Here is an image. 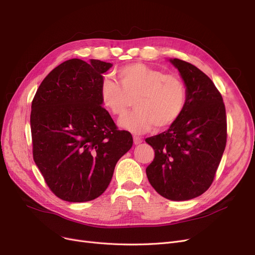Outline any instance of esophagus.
Listing matches in <instances>:
<instances>
[{"label":"esophagus","instance_id":"34e87169","mask_svg":"<svg viewBox=\"0 0 255 255\" xmlns=\"http://www.w3.org/2000/svg\"><path fill=\"white\" fill-rule=\"evenodd\" d=\"M142 142V138L139 136H134V143L135 144H139Z\"/></svg>","mask_w":255,"mask_h":255}]
</instances>
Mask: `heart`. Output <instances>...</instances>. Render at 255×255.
I'll return each mask as SVG.
<instances>
[{"label": "heart", "instance_id": "b5f03b06", "mask_svg": "<svg viewBox=\"0 0 255 255\" xmlns=\"http://www.w3.org/2000/svg\"><path fill=\"white\" fill-rule=\"evenodd\" d=\"M119 83L105 79L100 86V100L113 115H125L134 98L136 110L119 120V126L133 133H143L153 126L173 125L187 105V86L176 74L141 63L129 64L117 71Z\"/></svg>", "mask_w": 255, "mask_h": 255}]
</instances>
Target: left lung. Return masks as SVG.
Wrapping results in <instances>:
<instances>
[{"mask_svg": "<svg viewBox=\"0 0 255 255\" xmlns=\"http://www.w3.org/2000/svg\"><path fill=\"white\" fill-rule=\"evenodd\" d=\"M187 86L181 117L165 132L145 139L155 156L145 172L152 187L172 201L201 196L212 185L227 144L222 96L196 66L170 59Z\"/></svg>", "mask_w": 255, "mask_h": 255, "instance_id": "1", "label": "left lung"}]
</instances>
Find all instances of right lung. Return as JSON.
I'll use <instances>...</instances> for the list:
<instances>
[{"label": "right lung", "mask_w": 255, "mask_h": 255, "mask_svg": "<svg viewBox=\"0 0 255 255\" xmlns=\"http://www.w3.org/2000/svg\"><path fill=\"white\" fill-rule=\"evenodd\" d=\"M112 66L66 60L45 76L33 99V157L51 191L65 201L101 196L133 145L132 135L118 129L100 100L102 73Z\"/></svg>", "instance_id": "add662e5"}]
</instances>
